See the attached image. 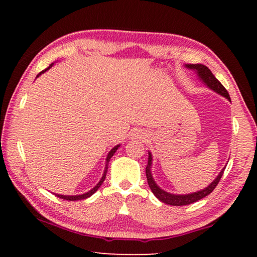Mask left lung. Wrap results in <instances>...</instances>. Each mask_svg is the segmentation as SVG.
I'll return each mask as SVG.
<instances>
[{
  "mask_svg": "<svg viewBox=\"0 0 257 257\" xmlns=\"http://www.w3.org/2000/svg\"><path fill=\"white\" fill-rule=\"evenodd\" d=\"M186 67L196 70L198 76L201 77V79L205 82V84L210 87L211 89H213L216 93H219L220 95H222V96L227 97L230 101L228 90L225 89L223 85L216 79L214 75H213L210 69H208L206 66H203V64H187ZM151 164H152V155H151V153H149V162H147V165H146V178H147V182H149L151 190L153 191V194L160 199L161 202L169 204V205H173V206L188 205V204L195 203V202L199 201V199H202L205 196H207L208 194H211L212 191L215 189V187L217 186V184H219L221 177H222L223 172H224V169H223V170L219 173V176L216 177V179L213 181L210 186L206 187L205 189L199 190V191H197V193L188 194V195H173V194H169V193H167V191L162 190L158 185L155 184L153 180V177H152V173H151Z\"/></svg>",
  "mask_w": 257,
  "mask_h": 257,
  "instance_id": "obj_1",
  "label": "left lung"
}]
</instances>
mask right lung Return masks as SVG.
<instances>
[{
    "label": "right lung",
    "mask_w": 257,
    "mask_h": 257,
    "mask_svg": "<svg viewBox=\"0 0 257 257\" xmlns=\"http://www.w3.org/2000/svg\"><path fill=\"white\" fill-rule=\"evenodd\" d=\"M53 64V63H52ZM52 64H50V67L47 68V69H50L51 67H52ZM47 69H45V70H43L42 72H40L37 75V77L41 75V73H43V72H45ZM118 147H119V145L118 146H115V147H113V149L110 151V153L107 154V158H106V165H105V170H104V173H103V177H102V179L99 180V182L98 184L94 187V188L92 189V190H89V191H87L86 194H82V195H76V196H66V195H55V196H58V197H60V198H62V199H67V201H79V199H85V198H88L89 196H92V195L95 193V191H96L99 187H101V185L103 184V181L105 180V177H106V172H107V167H108V161H110V159L112 158L113 156V154L115 153V151L118 150Z\"/></svg>",
    "instance_id": "add662e5"
}]
</instances>
